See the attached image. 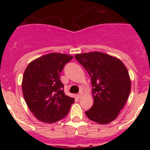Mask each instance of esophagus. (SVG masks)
Here are the masks:
<instances>
[{"label":"esophagus","mask_w":150,"mask_h":150,"mask_svg":"<svg viewBox=\"0 0 150 150\" xmlns=\"http://www.w3.org/2000/svg\"><path fill=\"white\" fill-rule=\"evenodd\" d=\"M82 97H83V93H82V92H79L77 95V98H81Z\"/></svg>","instance_id":"34e87169"}]
</instances>
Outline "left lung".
<instances>
[{"instance_id": "1", "label": "left lung", "mask_w": 150, "mask_h": 150, "mask_svg": "<svg viewBox=\"0 0 150 150\" xmlns=\"http://www.w3.org/2000/svg\"><path fill=\"white\" fill-rule=\"evenodd\" d=\"M75 59L91 76L94 104L86 112L87 117L99 124L116 119L131 91L128 69L116 57L100 52L76 54Z\"/></svg>"}]
</instances>
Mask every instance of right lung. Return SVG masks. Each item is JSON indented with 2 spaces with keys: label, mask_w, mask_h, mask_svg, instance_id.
I'll return each mask as SVG.
<instances>
[{
  "label": "right lung",
  "mask_w": 150,
  "mask_h": 150,
  "mask_svg": "<svg viewBox=\"0 0 150 150\" xmlns=\"http://www.w3.org/2000/svg\"><path fill=\"white\" fill-rule=\"evenodd\" d=\"M74 57L52 53L40 56L29 63L24 72L22 93L30 112L38 120L53 123L65 117L74 98L67 96L59 75L65 64Z\"/></svg>",
  "instance_id": "1"
}]
</instances>
